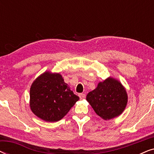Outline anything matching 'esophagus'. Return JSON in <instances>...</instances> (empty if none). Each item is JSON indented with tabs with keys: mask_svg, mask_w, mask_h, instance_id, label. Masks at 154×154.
Here are the masks:
<instances>
[{
	"mask_svg": "<svg viewBox=\"0 0 154 154\" xmlns=\"http://www.w3.org/2000/svg\"><path fill=\"white\" fill-rule=\"evenodd\" d=\"M79 97H80V98H81V100H83V99H85V94H84V93L79 94Z\"/></svg>",
	"mask_w": 154,
	"mask_h": 154,
	"instance_id": "1",
	"label": "esophagus"
}]
</instances>
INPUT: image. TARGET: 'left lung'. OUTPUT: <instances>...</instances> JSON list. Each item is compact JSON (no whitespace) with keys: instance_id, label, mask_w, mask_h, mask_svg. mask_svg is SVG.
<instances>
[{"instance_id":"1","label":"left lung","mask_w":154,"mask_h":154,"mask_svg":"<svg viewBox=\"0 0 154 154\" xmlns=\"http://www.w3.org/2000/svg\"><path fill=\"white\" fill-rule=\"evenodd\" d=\"M128 100L125 87L119 80L111 76L100 82L86 97L97 114L106 121L119 116L125 110Z\"/></svg>"}]
</instances>
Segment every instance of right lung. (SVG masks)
Segmentation results:
<instances>
[{
	"label": "right lung",
	"instance_id": "obj_1",
	"mask_svg": "<svg viewBox=\"0 0 154 154\" xmlns=\"http://www.w3.org/2000/svg\"><path fill=\"white\" fill-rule=\"evenodd\" d=\"M79 100V97L71 90L59 73L45 71L33 81L30 88L31 110L46 122L63 119Z\"/></svg>",
	"mask_w": 154,
	"mask_h": 154
}]
</instances>
